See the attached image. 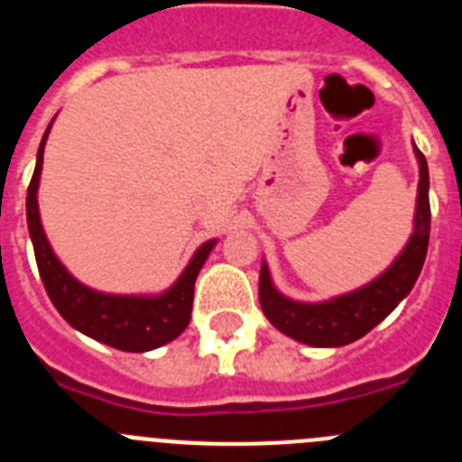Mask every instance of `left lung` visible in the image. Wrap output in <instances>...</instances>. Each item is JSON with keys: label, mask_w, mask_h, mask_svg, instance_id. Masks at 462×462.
Listing matches in <instances>:
<instances>
[{"label": "left lung", "mask_w": 462, "mask_h": 462, "mask_svg": "<svg viewBox=\"0 0 462 462\" xmlns=\"http://www.w3.org/2000/svg\"><path fill=\"white\" fill-rule=\"evenodd\" d=\"M421 180H419V199H416L414 234L407 243L405 252L395 259L393 266L370 282L368 287L358 289L346 296L333 298L328 303L308 305L296 303L280 296L273 289L266 263L259 275L261 310L277 330L293 340L312 346H342L363 337L398 308V303L414 287L421 273L430 238V201H428V164L426 157L416 148Z\"/></svg>", "instance_id": "8db88e82"}]
</instances>
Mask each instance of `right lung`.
Wrapping results in <instances>:
<instances>
[{
    "label": "right lung",
    "instance_id": "right-lung-1",
    "mask_svg": "<svg viewBox=\"0 0 462 462\" xmlns=\"http://www.w3.org/2000/svg\"><path fill=\"white\" fill-rule=\"evenodd\" d=\"M51 126L43 134L39 154H36L34 175H32L30 187H27V226H30L32 245H34L39 275L52 305L73 328H79L80 333L104 342V345L122 349V352H150V349H157V346L175 340L189 324L196 275L206 263L215 240L201 245L194 259L189 261V266L180 275V280L157 298L108 296V293L83 287L57 261L51 245H48L46 234L41 228L36 189H39L41 164H43V145H46Z\"/></svg>",
    "mask_w": 462,
    "mask_h": 462
}]
</instances>
